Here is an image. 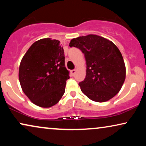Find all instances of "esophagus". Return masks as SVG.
<instances>
[{"instance_id": "obj_1", "label": "esophagus", "mask_w": 146, "mask_h": 146, "mask_svg": "<svg viewBox=\"0 0 146 146\" xmlns=\"http://www.w3.org/2000/svg\"><path fill=\"white\" fill-rule=\"evenodd\" d=\"M70 72H71V74H72V76H74L76 74V70H72Z\"/></svg>"}]
</instances>
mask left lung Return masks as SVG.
<instances>
[{
  "label": "left lung",
  "instance_id": "1",
  "mask_svg": "<svg viewBox=\"0 0 146 146\" xmlns=\"http://www.w3.org/2000/svg\"><path fill=\"white\" fill-rule=\"evenodd\" d=\"M69 46L84 54L86 76L79 83L81 91L97 102H104L114 97L121 88L126 73L122 55L116 46L95 35L72 39Z\"/></svg>",
  "mask_w": 146,
  "mask_h": 146
}]
</instances>
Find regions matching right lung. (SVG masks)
I'll use <instances>...</instances> for the list:
<instances>
[{"label":"right lung","instance_id":"obj_1","mask_svg":"<svg viewBox=\"0 0 146 146\" xmlns=\"http://www.w3.org/2000/svg\"><path fill=\"white\" fill-rule=\"evenodd\" d=\"M60 41L50 38L34 42L21 60L19 78L22 90L35 105L50 108L65 92L70 72Z\"/></svg>","mask_w":146,"mask_h":146}]
</instances>
